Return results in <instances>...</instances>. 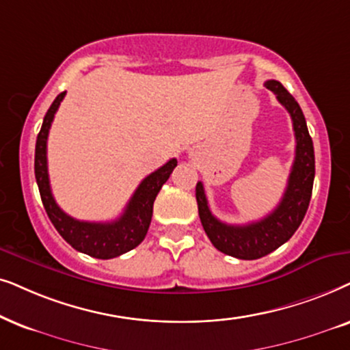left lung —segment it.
<instances>
[{"instance_id":"8db88e82","label":"left lung","mask_w":350,"mask_h":350,"mask_svg":"<svg viewBox=\"0 0 350 350\" xmlns=\"http://www.w3.org/2000/svg\"><path fill=\"white\" fill-rule=\"evenodd\" d=\"M264 85L277 96L278 102L288 110L296 137L295 161H293L282 202L260 221L245 224V226H230V224L219 221L209 211L203 184L198 183L195 189L200 221L214 248L224 254L246 260L262 258L291 239L309 208L315 178L314 144H312L299 104L283 88L280 81L269 80Z\"/></svg>"}]
</instances>
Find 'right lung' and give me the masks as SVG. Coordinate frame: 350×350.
<instances>
[{"instance_id": "right-lung-1", "label": "right lung", "mask_w": 350, "mask_h": 350, "mask_svg": "<svg viewBox=\"0 0 350 350\" xmlns=\"http://www.w3.org/2000/svg\"><path fill=\"white\" fill-rule=\"evenodd\" d=\"M65 97V91L55 97L51 104L48 113L44 115L43 126L36 137L35 147V178L38 184L41 202L48 213V216L59 232L60 237L75 250L97 259H111L136 248L146 239L148 226L152 221L153 202L163 184L170 179L172 170L178 165V160L172 158L148 174L139 184L136 192L124 208L123 214L111 222H88L78 221L57 206L51 192L49 174H48V157H46V146H48V134L51 123H53L55 111L60 102Z\"/></svg>"}]
</instances>
